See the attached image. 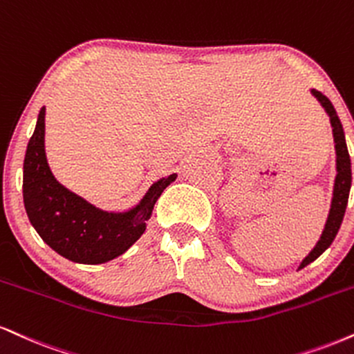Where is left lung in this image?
Instances as JSON below:
<instances>
[{"mask_svg":"<svg viewBox=\"0 0 354 354\" xmlns=\"http://www.w3.org/2000/svg\"><path fill=\"white\" fill-rule=\"evenodd\" d=\"M312 95L320 102V105L325 109V112L330 117L331 129H333V140H335V153H336V176H335V186H333V198H331V206L330 212H328V218L325 223V227H323V232L318 239L317 244L312 249L304 261L300 262L299 270L304 269V267L308 266L310 262H313L315 259H318L320 255L325 252L328 247L331 245V242L335 241L336 234L339 231V225L343 223L344 211H346L348 204V196H350L351 189V160L350 153H348L346 140H344V131L343 125L339 122L338 113L333 107L328 97L323 95L322 92L315 91L312 88Z\"/></svg>","mask_w":354,"mask_h":354,"instance_id":"1","label":"left lung"}]
</instances>
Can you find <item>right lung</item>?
Here are the masks:
<instances>
[{
    "instance_id": "add662e5",
    "label": "right lung",
    "mask_w": 354,
    "mask_h": 354,
    "mask_svg": "<svg viewBox=\"0 0 354 354\" xmlns=\"http://www.w3.org/2000/svg\"><path fill=\"white\" fill-rule=\"evenodd\" d=\"M44 118L42 107L23 166L24 207L32 227L50 249L72 262L97 266L125 254L142 237L156 199L178 174L153 183L129 211L99 209L54 178L44 150Z\"/></svg>"
}]
</instances>
